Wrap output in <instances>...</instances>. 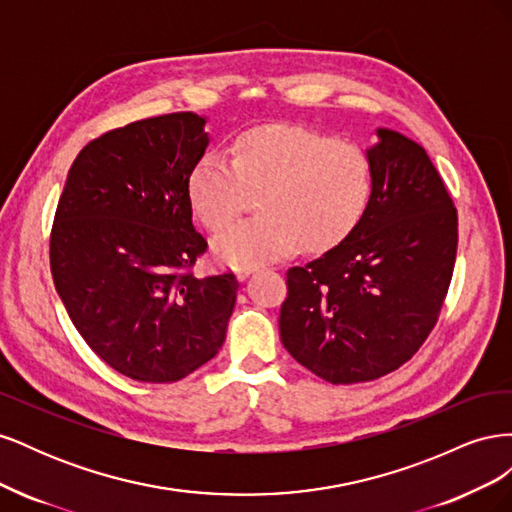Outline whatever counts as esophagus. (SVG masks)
Segmentation results:
<instances>
[{"label":"esophagus","mask_w":512,"mask_h":512,"mask_svg":"<svg viewBox=\"0 0 512 512\" xmlns=\"http://www.w3.org/2000/svg\"><path fill=\"white\" fill-rule=\"evenodd\" d=\"M254 271H256V267H239L237 277H239V280H245V277H250Z\"/></svg>","instance_id":"34e87169"}]
</instances>
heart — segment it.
<instances>
[{
	"label": "heart",
	"instance_id": "obj_1",
	"mask_svg": "<svg viewBox=\"0 0 512 512\" xmlns=\"http://www.w3.org/2000/svg\"><path fill=\"white\" fill-rule=\"evenodd\" d=\"M374 190V164L354 141L294 123H269L239 134L232 158L209 151L188 177L194 213L224 230L258 192L256 218L215 239L230 267H258L297 250H329L359 224Z\"/></svg>",
	"mask_w": 512,
	"mask_h": 512
}]
</instances>
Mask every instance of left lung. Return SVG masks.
Wrapping results in <instances>:
<instances>
[{
    "label": "left lung",
    "instance_id": "1",
    "mask_svg": "<svg viewBox=\"0 0 512 512\" xmlns=\"http://www.w3.org/2000/svg\"><path fill=\"white\" fill-rule=\"evenodd\" d=\"M369 205L348 237L286 271L284 348L318 378L354 384L410 361L455 269L457 209L427 151L380 128Z\"/></svg>",
    "mask_w": 512,
    "mask_h": 512
}]
</instances>
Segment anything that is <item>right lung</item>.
I'll list each match as a JSON object with an SVG mask.
<instances>
[{
    "instance_id": "obj_1",
    "label": "right lung",
    "mask_w": 512,
    "mask_h": 512,
    "mask_svg": "<svg viewBox=\"0 0 512 512\" xmlns=\"http://www.w3.org/2000/svg\"><path fill=\"white\" fill-rule=\"evenodd\" d=\"M205 117L170 113L87 143L59 196L51 273L100 359L138 382H177L226 339L239 282L194 275L207 252L188 177L205 156Z\"/></svg>"
}]
</instances>
